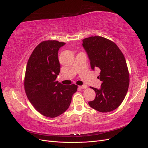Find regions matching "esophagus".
<instances>
[{
	"label": "esophagus",
	"mask_w": 148,
	"mask_h": 148,
	"mask_svg": "<svg viewBox=\"0 0 148 148\" xmlns=\"http://www.w3.org/2000/svg\"><path fill=\"white\" fill-rule=\"evenodd\" d=\"M79 88H81V89H86V88H88V86H86V85H85V84L82 85V86H79Z\"/></svg>",
	"instance_id": "obj_1"
}]
</instances>
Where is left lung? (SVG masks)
<instances>
[{
	"instance_id": "1",
	"label": "left lung",
	"mask_w": 148,
	"mask_h": 148,
	"mask_svg": "<svg viewBox=\"0 0 148 148\" xmlns=\"http://www.w3.org/2000/svg\"><path fill=\"white\" fill-rule=\"evenodd\" d=\"M82 45L91 69H100L97 78L102 82L100 89L91 87L96 97L88 104L101 112L112 111L122 104L128 91L130 79L125 57L114 42L103 37L85 38Z\"/></svg>"
}]
</instances>
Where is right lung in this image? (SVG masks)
<instances>
[{"label":"right lung","instance_id":"1","mask_svg":"<svg viewBox=\"0 0 148 148\" xmlns=\"http://www.w3.org/2000/svg\"><path fill=\"white\" fill-rule=\"evenodd\" d=\"M65 44L57 41L41 42L34 49L26 65L24 82L26 96L34 108L47 117L63 114L77 91V85L66 86L56 81L60 70L58 52Z\"/></svg>","mask_w":148,"mask_h":148}]
</instances>
